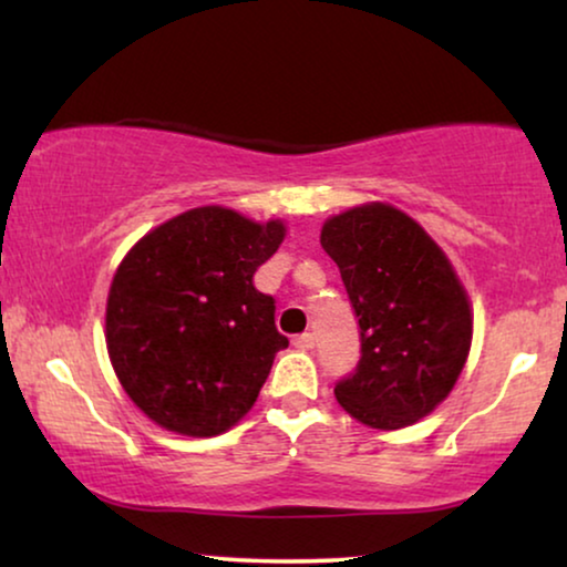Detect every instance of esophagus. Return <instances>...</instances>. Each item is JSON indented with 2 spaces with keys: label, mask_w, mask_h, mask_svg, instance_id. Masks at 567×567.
<instances>
[{
  "label": "esophagus",
  "mask_w": 567,
  "mask_h": 567,
  "mask_svg": "<svg viewBox=\"0 0 567 567\" xmlns=\"http://www.w3.org/2000/svg\"><path fill=\"white\" fill-rule=\"evenodd\" d=\"M293 344H297V348H301V350H311V348H315V334L301 332V334H297V338H293Z\"/></svg>",
  "instance_id": "esophagus-1"
}]
</instances>
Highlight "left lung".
Listing matches in <instances>:
<instances>
[{
  "mask_svg": "<svg viewBox=\"0 0 567 567\" xmlns=\"http://www.w3.org/2000/svg\"><path fill=\"white\" fill-rule=\"evenodd\" d=\"M322 248L360 327L358 365L334 383L340 406L375 430L420 422L453 391L471 350V303L453 266L389 204L327 219Z\"/></svg>",
  "mask_w": 567,
  "mask_h": 567,
  "instance_id": "left-lung-1",
  "label": "left lung"
}]
</instances>
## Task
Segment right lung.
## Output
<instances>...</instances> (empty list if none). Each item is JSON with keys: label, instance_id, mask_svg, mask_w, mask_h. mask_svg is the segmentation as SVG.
Wrapping results in <instances>:
<instances>
[{"label": "right lung", "instance_id": "add662e5", "mask_svg": "<svg viewBox=\"0 0 567 567\" xmlns=\"http://www.w3.org/2000/svg\"><path fill=\"white\" fill-rule=\"evenodd\" d=\"M284 235L281 223L199 207L155 227L122 260L106 299V350L153 422L215 437L256 404L289 340L276 330V299L252 276Z\"/></svg>", "mask_w": 567, "mask_h": 567}]
</instances>
